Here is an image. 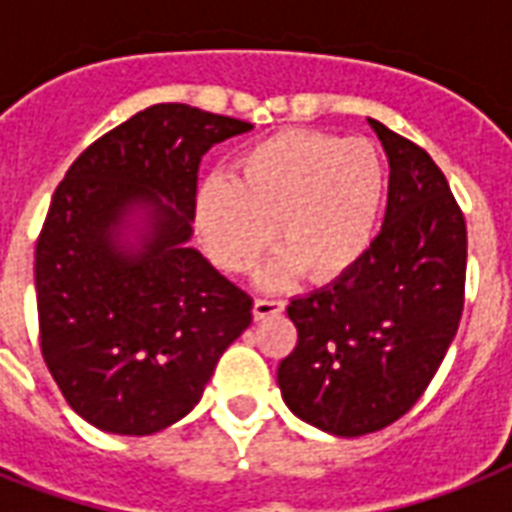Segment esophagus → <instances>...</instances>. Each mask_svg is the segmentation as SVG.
Wrapping results in <instances>:
<instances>
[{"mask_svg": "<svg viewBox=\"0 0 512 512\" xmlns=\"http://www.w3.org/2000/svg\"><path fill=\"white\" fill-rule=\"evenodd\" d=\"M284 311V300L279 297H257L255 300V319H268Z\"/></svg>", "mask_w": 512, "mask_h": 512, "instance_id": "34e87169", "label": "esophagus"}]
</instances>
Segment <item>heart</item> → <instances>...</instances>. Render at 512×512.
<instances>
[{
	"label": "heart",
	"instance_id": "heart-1",
	"mask_svg": "<svg viewBox=\"0 0 512 512\" xmlns=\"http://www.w3.org/2000/svg\"><path fill=\"white\" fill-rule=\"evenodd\" d=\"M385 201V167L364 138L281 130L244 148L233 177L212 175L196 193V223L217 263L255 268L276 233L284 247L268 284L300 273L335 281L372 249Z\"/></svg>",
	"mask_w": 512,
	"mask_h": 512
}]
</instances>
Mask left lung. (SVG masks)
Instances as JSON below:
<instances>
[{
	"label": "left lung",
	"mask_w": 512,
	"mask_h": 512,
	"mask_svg": "<svg viewBox=\"0 0 512 512\" xmlns=\"http://www.w3.org/2000/svg\"><path fill=\"white\" fill-rule=\"evenodd\" d=\"M388 154V209L350 273L289 303L297 345L279 364L284 404L332 436L404 417L438 372L465 305L468 231L428 151L374 122Z\"/></svg>",
	"instance_id": "1"
}]
</instances>
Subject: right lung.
I'll list each match as a JSON object with an SVG mask.
<instances>
[{"mask_svg":"<svg viewBox=\"0 0 512 512\" xmlns=\"http://www.w3.org/2000/svg\"><path fill=\"white\" fill-rule=\"evenodd\" d=\"M252 130L159 103L79 154L36 241L44 364L82 420L151 436L199 404L252 297L188 247L201 156Z\"/></svg>","mask_w":512,"mask_h":512,"instance_id":"right-lung-1","label":"right lung"}]
</instances>
